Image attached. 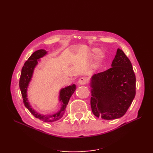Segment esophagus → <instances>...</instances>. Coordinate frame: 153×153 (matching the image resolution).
<instances>
[{
	"mask_svg": "<svg viewBox=\"0 0 153 153\" xmlns=\"http://www.w3.org/2000/svg\"><path fill=\"white\" fill-rule=\"evenodd\" d=\"M86 83H87V80H86V78L84 77L80 78V79L78 80V85H85Z\"/></svg>",
	"mask_w": 153,
	"mask_h": 153,
	"instance_id": "34e87169",
	"label": "esophagus"
}]
</instances>
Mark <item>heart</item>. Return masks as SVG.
<instances>
[{
    "label": "heart",
    "mask_w": 153,
    "mask_h": 153,
    "mask_svg": "<svg viewBox=\"0 0 153 153\" xmlns=\"http://www.w3.org/2000/svg\"><path fill=\"white\" fill-rule=\"evenodd\" d=\"M97 51H98V50H97V49H96V48L94 49V50H92V52H93V53H92V54H94V53H96ZM103 57H104L103 53H100V55H99V56H98V59H99V60H101V59H102L103 58Z\"/></svg>",
    "instance_id": "b5f03b06"
}]
</instances>
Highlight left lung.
<instances>
[{
	"label": "left lung",
	"mask_w": 153,
	"mask_h": 153,
	"mask_svg": "<svg viewBox=\"0 0 153 153\" xmlns=\"http://www.w3.org/2000/svg\"><path fill=\"white\" fill-rule=\"evenodd\" d=\"M112 68L91 78V106L97 117L112 120L126 114L135 96L136 78L131 63L118 48Z\"/></svg>",
	"instance_id": "obj_1"
}]
</instances>
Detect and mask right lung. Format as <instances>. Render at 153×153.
I'll list each match as a JSON object with an SVG mask.
<instances>
[{
    "label": "right lung",
    "instance_id": "right-lung-1",
    "mask_svg": "<svg viewBox=\"0 0 153 153\" xmlns=\"http://www.w3.org/2000/svg\"><path fill=\"white\" fill-rule=\"evenodd\" d=\"M47 54V51L41 49L36 51L31 55V56L25 62L24 66L22 69L19 86L23 98V101H24L25 107L29 110V112L35 117L39 119L41 121H43L46 123H53L58 121L62 117L64 113H65L69 99L76 90V85L75 84H72L62 88L60 90L59 101L61 102V106L57 112L53 114L43 115L37 112L34 108H32L29 101L28 96H27V89H28L30 82L32 80V76H33L34 69L38 65V62L40 61L39 59L42 58Z\"/></svg>",
    "mask_w": 153,
    "mask_h": 153
}]
</instances>
